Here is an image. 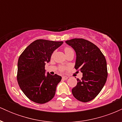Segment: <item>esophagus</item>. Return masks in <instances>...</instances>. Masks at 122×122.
<instances>
[{"label":"esophagus","instance_id":"esophagus-1","mask_svg":"<svg viewBox=\"0 0 122 122\" xmlns=\"http://www.w3.org/2000/svg\"><path fill=\"white\" fill-rule=\"evenodd\" d=\"M62 80H66L68 79V77H66V76H63L62 77Z\"/></svg>","mask_w":122,"mask_h":122}]
</instances>
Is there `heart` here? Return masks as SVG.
<instances>
[{"label": "heart", "instance_id": "1", "mask_svg": "<svg viewBox=\"0 0 122 122\" xmlns=\"http://www.w3.org/2000/svg\"><path fill=\"white\" fill-rule=\"evenodd\" d=\"M64 51H65V54H68V53H72V52L74 53V51H73V49H72L71 47H66L64 49ZM58 69H59V71H60V72H62L66 69V68L65 66H60L59 68H58Z\"/></svg>", "mask_w": 122, "mask_h": 122}]
</instances>
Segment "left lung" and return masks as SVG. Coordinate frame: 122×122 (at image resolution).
I'll use <instances>...</instances> for the list:
<instances>
[{"instance_id": "left-lung-1", "label": "left lung", "mask_w": 122, "mask_h": 122, "mask_svg": "<svg viewBox=\"0 0 122 122\" xmlns=\"http://www.w3.org/2000/svg\"><path fill=\"white\" fill-rule=\"evenodd\" d=\"M76 53L75 69L82 73L81 80L77 79L76 86L72 89L76 99L88 102L95 99L107 81V62L97 46L82 38H74L65 42Z\"/></svg>"}]
</instances>
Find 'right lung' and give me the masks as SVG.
Returning a JSON list of instances; mask_svg holds the SVG:
<instances>
[{"mask_svg":"<svg viewBox=\"0 0 122 122\" xmlns=\"http://www.w3.org/2000/svg\"><path fill=\"white\" fill-rule=\"evenodd\" d=\"M62 41L37 40L30 43L19 57L17 81L19 87L31 101L38 104L49 102L54 97L61 77L45 75V64Z\"/></svg>","mask_w":122,"mask_h":122,"instance_id":"add662e5","label":"right lung"}]
</instances>
